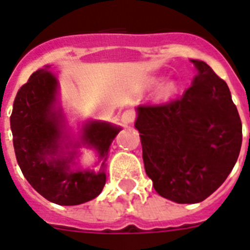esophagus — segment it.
Listing matches in <instances>:
<instances>
[{"label":"esophagus","mask_w":250,"mask_h":250,"mask_svg":"<svg viewBox=\"0 0 250 250\" xmlns=\"http://www.w3.org/2000/svg\"><path fill=\"white\" fill-rule=\"evenodd\" d=\"M136 115H135V112L133 110H125V112H123V114H122V122H123V125H131V123H133V121H135Z\"/></svg>","instance_id":"34e87169"}]
</instances>
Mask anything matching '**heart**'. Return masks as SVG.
<instances>
[{
  "mask_svg": "<svg viewBox=\"0 0 250 250\" xmlns=\"http://www.w3.org/2000/svg\"><path fill=\"white\" fill-rule=\"evenodd\" d=\"M177 91V83L174 81H167V83H163L159 89V93L163 96H170Z\"/></svg>",
  "mask_w": 250,
  "mask_h": 250,
  "instance_id": "1",
  "label": "heart"
}]
</instances>
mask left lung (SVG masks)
Masks as SVG:
<instances>
[{
  "mask_svg": "<svg viewBox=\"0 0 250 250\" xmlns=\"http://www.w3.org/2000/svg\"><path fill=\"white\" fill-rule=\"evenodd\" d=\"M177 99L136 108L146 174L161 197L198 203L221 186L238 160L242 121L231 94L203 61Z\"/></svg>",
  "mask_w": 250,
  "mask_h": 250,
  "instance_id": "1",
  "label": "left lung"
}]
</instances>
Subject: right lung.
Segmentation results:
<instances>
[{
    "label": "right lung",
    "mask_w": 250,
    "mask_h": 250,
    "mask_svg": "<svg viewBox=\"0 0 250 250\" xmlns=\"http://www.w3.org/2000/svg\"><path fill=\"white\" fill-rule=\"evenodd\" d=\"M49 68L35 71L15 98L10 117L15 155L24 177L39 194L61 206H75L94 200L104 188L109 147L121 127L87 121L79 140H72L58 100V79ZM81 146L97 151L99 172L77 165V148Z\"/></svg>",
    "instance_id": "1"
}]
</instances>
